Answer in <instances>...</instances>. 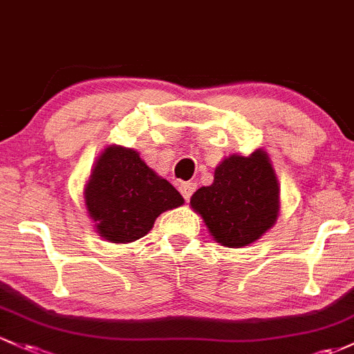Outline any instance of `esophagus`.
<instances>
[{"label":"esophagus","mask_w":354,"mask_h":354,"mask_svg":"<svg viewBox=\"0 0 354 354\" xmlns=\"http://www.w3.org/2000/svg\"><path fill=\"white\" fill-rule=\"evenodd\" d=\"M197 189V184L196 182H182L180 185H178V191H180L182 196H184L185 201L191 199V196L194 194V191Z\"/></svg>","instance_id":"1"}]
</instances>
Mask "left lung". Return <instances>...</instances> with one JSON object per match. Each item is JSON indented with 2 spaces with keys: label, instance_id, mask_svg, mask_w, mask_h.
Segmentation results:
<instances>
[{
  "label": "left lung",
  "instance_id": "8db88e82",
  "mask_svg": "<svg viewBox=\"0 0 354 354\" xmlns=\"http://www.w3.org/2000/svg\"><path fill=\"white\" fill-rule=\"evenodd\" d=\"M279 203V180L263 150L224 158L216 167L214 182L191 197L211 236L226 248L248 246L263 236L277 221Z\"/></svg>",
  "mask_w": 354,
  "mask_h": 354
}]
</instances>
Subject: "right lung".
Returning <instances> with one entry per match:
<instances>
[{
	"instance_id": "add662e5",
	"label": "right lung",
	"mask_w": 354,
	"mask_h": 354,
	"mask_svg": "<svg viewBox=\"0 0 354 354\" xmlns=\"http://www.w3.org/2000/svg\"><path fill=\"white\" fill-rule=\"evenodd\" d=\"M86 207L100 236L111 243H131L153 227L155 219L184 204L180 194L158 177L138 151L104 148L84 189Z\"/></svg>"
}]
</instances>
